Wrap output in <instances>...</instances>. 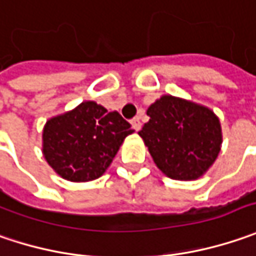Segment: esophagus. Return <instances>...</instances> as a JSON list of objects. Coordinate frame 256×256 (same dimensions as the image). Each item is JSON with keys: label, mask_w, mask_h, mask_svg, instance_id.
Wrapping results in <instances>:
<instances>
[{"label": "esophagus", "mask_w": 256, "mask_h": 256, "mask_svg": "<svg viewBox=\"0 0 256 256\" xmlns=\"http://www.w3.org/2000/svg\"><path fill=\"white\" fill-rule=\"evenodd\" d=\"M132 124H133V128L136 130V132H139L140 128H142V122H140V117H134L133 120H132Z\"/></svg>", "instance_id": "34e87169"}]
</instances>
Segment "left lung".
Segmentation results:
<instances>
[{"instance_id": "left-lung-1", "label": "left lung", "mask_w": 256, "mask_h": 256, "mask_svg": "<svg viewBox=\"0 0 256 256\" xmlns=\"http://www.w3.org/2000/svg\"><path fill=\"white\" fill-rule=\"evenodd\" d=\"M149 122L139 136L168 178L194 180L216 160L222 144L218 116L194 102L162 96L148 108Z\"/></svg>"}]
</instances>
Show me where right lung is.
Segmentation results:
<instances>
[{"label":"right lung","instance_id":"obj_1","mask_svg":"<svg viewBox=\"0 0 256 256\" xmlns=\"http://www.w3.org/2000/svg\"><path fill=\"white\" fill-rule=\"evenodd\" d=\"M134 130L117 112L83 102L51 117L42 130V154L62 179L88 182L110 166L123 140Z\"/></svg>","mask_w":256,"mask_h":256}]
</instances>
